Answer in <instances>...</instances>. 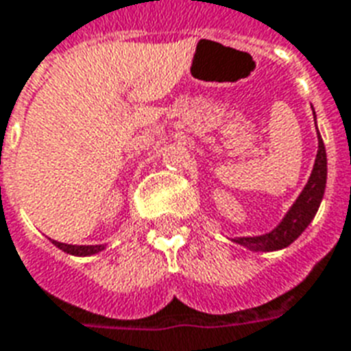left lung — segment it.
I'll return each mask as SVG.
<instances>
[{
  "mask_svg": "<svg viewBox=\"0 0 351 351\" xmlns=\"http://www.w3.org/2000/svg\"><path fill=\"white\" fill-rule=\"evenodd\" d=\"M313 116H315V110H313ZM315 125H317V116H315ZM317 140L318 151L309 180L302 189V193L298 195V199L294 200L293 206L283 215L282 221L267 234L234 237L232 239L234 243L252 250V252H274V250H282V248L289 247L291 243H294L300 237L302 232L311 224V221L317 215L318 206L324 199L326 180H328V158H326L324 141H322L318 128Z\"/></svg>",
  "mask_w": 351,
  "mask_h": 351,
  "instance_id": "obj_1",
  "label": "left lung"
}]
</instances>
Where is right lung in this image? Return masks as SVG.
<instances>
[{"mask_svg":"<svg viewBox=\"0 0 351 351\" xmlns=\"http://www.w3.org/2000/svg\"><path fill=\"white\" fill-rule=\"evenodd\" d=\"M51 243L57 248H60L62 252L69 254V256H79V258H86V256H93V254L103 252L106 245H68V243H60V241L51 239Z\"/></svg>","mask_w":351,"mask_h":351,"instance_id":"right-lung-1","label":"right lung"}]
</instances>
